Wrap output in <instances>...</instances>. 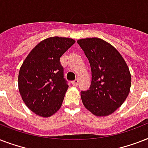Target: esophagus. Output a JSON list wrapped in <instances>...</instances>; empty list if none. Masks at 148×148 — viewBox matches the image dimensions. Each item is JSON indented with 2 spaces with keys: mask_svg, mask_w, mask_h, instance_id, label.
Segmentation results:
<instances>
[{
  "mask_svg": "<svg viewBox=\"0 0 148 148\" xmlns=\"http://www.w3.org/2000/svg\"><path fill=\"white\" fill-rule=\"evenodd\" d=\"M78 82H79L78 79H75L74 81H72V84H73V85H74V86H77V84H78Z\"/></svg>",
  "mask_w": 148,
  "mask_h": 148,
  "instance_id": "34e87169",
  "label": "esophagus"
}]
</instances>
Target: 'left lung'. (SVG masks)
<instances>
[{
	"instance_id": "obj_1",
	"label": "left lung",
	"mask_w": 148,
	"mask_h": 148,
	"mask_svg": "<svg viewBox=\"0 0 148 148\" xmlns=\"http://www.w3.org/2000/svg\"><path fill=\"white\" fill-rule=\"evenodd\" d=\"M91 68L89 90L81 91L84 105L93 114L104 117L120 108L130 92L131 76L121 53L112 45L97 38L77 40Z\"/></svg>"
}]
</instances>
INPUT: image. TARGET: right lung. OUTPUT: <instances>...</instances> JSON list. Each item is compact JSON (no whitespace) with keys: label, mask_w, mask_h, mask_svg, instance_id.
<instances>
[{"label":"right lung","mask_w":148,"mask_h":148,"mask_svg":"<svg viewBox=\"0 0 148 148\" xmlns=\"http://www.w3.org/2000/svg\"><path fill=\"white\" fill-rule=\"evenodd\" d=\"M75 43L74 39L53 37L40 41L20 68L18 88L27 107L48 117L61 107L68 88L60 58Z\"/></svg>","instance_id":"1"}]
</instances>
